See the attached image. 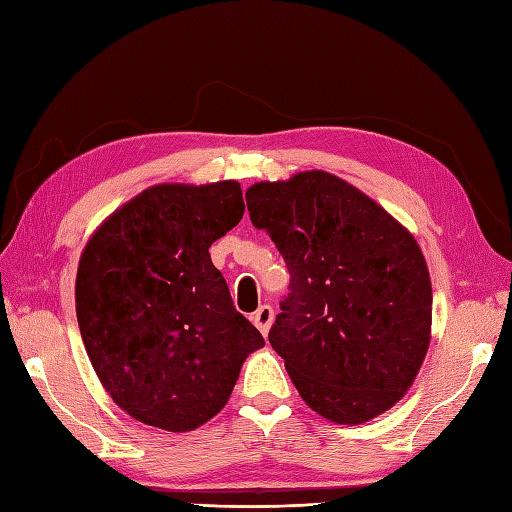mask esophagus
Instances as JSON below:
<instances>
[{"mask_svg":"<svg viewBox=\"0 0 512 512\" xmlns=\"http://www.w3.org/2000/svg\"><path fill=\"white\" fill-rule=\"evenodd\" d=\"M273 318H275V312H273V307H271V305H262V307H258V312L252 316L254 324H256L258 331H260L262 335H267V333H269L271 324H273Z\"/></svg>","mask_w":512,"mask_h":512,"instance_id":"obj_1","label":"esophagus"}]
</instances>
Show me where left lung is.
I'll return each instance as SVG.
<instances>
[{"label": "left lung", "mask_w": 512, "mask_h": 512, "mask_svg": "<svg viewBox=\"0 0 512 512\" xmlns=\"http://www.w3.org/2000/svg\"><path fill=\"white\" fill-rule=\"evenodd\" d=\"M245 198L290 271L269 342L305 404L337 425L391 410L431 339V280L412 232L327 170L258 181Z\"/></svg>", "instance_id": "left-lung-1"}]
</instances>
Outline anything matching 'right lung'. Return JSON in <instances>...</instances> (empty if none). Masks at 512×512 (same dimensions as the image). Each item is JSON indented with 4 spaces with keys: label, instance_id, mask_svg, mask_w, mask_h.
Masks as SVG:
<instances>
[{
    "label": "right lung",
    "instance_id": "add662e5",
    "mask_svg": "<svg viewBox=\"0 0 512 512\" xmlns=\"http://www.w3.org/2000/svg\"><path fill=\"white\" fill-rule=\"evenodd\" d=\"M243 211L239 181L158 183L89 237L76 320L104 391L136 421L175 433L205 425L265 346L209 256Z\"/></svg>",
    "mask_w": 512,
    "mask_h": 512
}]
</instances>
